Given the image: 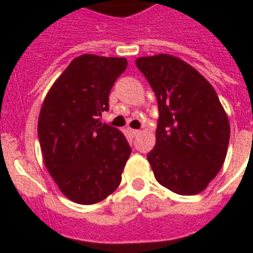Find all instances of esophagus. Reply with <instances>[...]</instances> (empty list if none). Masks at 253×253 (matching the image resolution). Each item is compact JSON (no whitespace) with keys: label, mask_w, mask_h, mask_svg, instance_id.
<instances>
[{"label":"esophagus","mask_w":253,"mask_h":253,"mask_svg":"<svg viewBox=\"0 0 253 253\" xmlns=\"http://www.w3.org/2000/svg\"><path fill=\"white\" fill-rule=\"evenodd\" d=\"M128 132H130V135H131V137H137L138 134H139V130H134V128H128Z\"/></svg>","instance_id":"obj_1"}]
</instances>
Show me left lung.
I'll use <instances>...</instances> for the list:
<instances>
[{
  "instance_id": "left-lung-1",
  "label": "left lung",
  "mask_w": 253,
  "mask_h": 253,
  "mask_svg": "<svg viewBox=\"0 0 253 253\" xmlns=\"http://www.w3.org/2000/svg\"><path fill=\"white\" fill-rule=\"evenodd\" d=\"M135 65L157 97L156 146L148 154L154 177L179 195H195L221 169L230 126L215 90L179 58L159 54Z\"/></svg>"
}]
</instances>
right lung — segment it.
I'll use <instances>...</instances> for the list:
<instances>
[{"instance_id":"add662e5","label":"right lung","mask_w":253,"mask_h":253,"mask_svg":"<svg viewBox=\"0 0 253 253\" xmlns=\"http://www.w3.org/2000/svg\"><path fill=\"white\" fill-rule=\"evenodd\" d=\"M126 67V58L80 55L42 105L38 137L44 165L63 195L80 205H93L114 192L131 153L126 137L100 121Z\"/></svg>"}]
</instances>
